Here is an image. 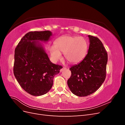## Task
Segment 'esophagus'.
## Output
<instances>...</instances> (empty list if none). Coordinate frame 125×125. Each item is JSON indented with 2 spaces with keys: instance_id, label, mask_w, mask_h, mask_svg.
Returning <instances> with one entry per match:
<instances>
[{
  "instance_id": "1",
  "label": "esophagus",
  "mask_w": 125,
  "mask_h": 125,
  "mask_svg": "<svg viewBox=\"0 0 125 125\" xmlns=\"http://www.w3.org/2000/svg\"><path fill=\"white\" fill-rule=\"evenodd\" d=\"M66 69H67V68H66V67H63L60 70V72H62V71H64V70H65Z\"/></svg>"
}]
</instances>
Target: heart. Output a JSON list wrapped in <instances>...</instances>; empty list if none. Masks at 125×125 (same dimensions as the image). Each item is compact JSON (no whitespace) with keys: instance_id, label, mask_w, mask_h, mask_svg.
I'll return each mask as SVG.
<instances>
[{"instance_id":"obj_1","label":"heart","mask_w":125,"mask_h":125,"mask_svg":"<svg viewBox=\"0 0 125 125\" xmlns=\"http://www.w3.org/2000/svg\"><path fill=\"white\" fill-rule=\"evenodd\" d=\"M88 50V42L84 37L63 35L56 40L54 46L50 48V52L55 62L61 59V52H63L64 57L68 62L76 64L84 59Z\"/></svg>"}]
</instances>
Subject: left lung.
Masks as SVG:
<instances>
[{"label":"left lung","mask_w":125,"mask_h":125,"mask_svg":"<svg viewBox=\"0 0 125 125\" xmlns=\"http://www.w3.org/2000/svg\"><path fill=\"white\" fill-rule=\"evenodd\" d=\"M90 45L84 59L69 69L71 72L67 84L71 92L78 96H86L99 89L106 78L107 53L102 42L88 35Z\"/></svg>","instance_id":"obj_1"}]
</instances>
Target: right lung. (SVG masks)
<instances>
[{
	"mask_svg": "<svg viewBox=\"0 0 125 125\" xmlns=\"http://www.w3.org/2000/svg\"><path fill=\"white\" fill-rule=\"evenodd\" d=\"M52 35L50 31L28 32L15 49L14 75L22 88L33 96L47 93L62 68L50 61L40 42H47Z\"/></svg>",
	"mask_w": 125,
	"mask_h": 125,
	"instance_id": "add662e5",
	"label": "right lung"
}]
</instances>
